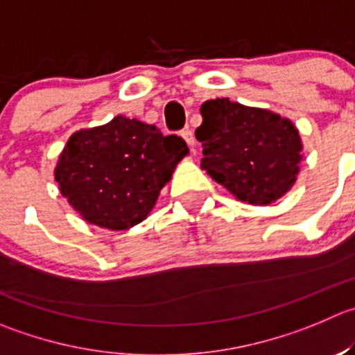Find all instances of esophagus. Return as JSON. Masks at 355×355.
I'll use <instances>...</instances> for the list:
<instances>
[{
  "instance_id": "1",
  "label": "esophagus",
  "mask_w": 355,
  "mask_h": 355,
  "mask_svg": "<svg viewBox=\"0 0 355 355\" xmlns=\"http://www.w3.org/2000/svg\"><path fill=\"white\" fill-rule=\"evenodd\" d=\"M180 135H182V139H184L185 142H187V146L191 147V149H194V146H196L194 133H192L191 130H182V132H180Z\"/></svg>"
}]
</instances>
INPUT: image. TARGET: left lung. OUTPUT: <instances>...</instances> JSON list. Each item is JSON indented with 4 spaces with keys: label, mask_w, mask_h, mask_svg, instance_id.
I'll return each mask as SVG.
<instances>
[{
    "label": "left lung",
    "mask_w": 355,
    "mask_h": 355,
    "mask_svg": "<svg viewBox=\"0 0 355 355\" xmlns=\"http://www.w3.org/2000/svg\"><path fill=\"white\" fill-rule=\"evenodd\" d=\"M201 168L239 201L267 206L295 185L302 163L297 126L269 109L229 98L201 105Z\"/></svg>",
    "instance_id": "8db88e82"
}]
</instances>
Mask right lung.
Instances as JSON below:
<instances>
[{"instance_id":"right-lung-1","label":"right lung","mask_w":355,"mask_h":355,"mask_svg":"<svg viewBox=\"0 0 355 355\" xmlns=\"http://www.w3.org/2000/svg\"><path fill=\"white\" fill-rule=\"evenodd\" d=\"M187 154L180 137L116 116L107 125L72 133L58 156L55 180L83 220L126 230L147 218Z\"/></svg>"}]
</instances>
